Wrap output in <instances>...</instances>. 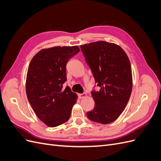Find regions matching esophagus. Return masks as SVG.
Instances as JSON below:
<instances>
[{"label": "esophagus", "instance_id": "esophagus-1", "mask_svg": "<svg viewBox=\"0 0 161 161\" xmlns=\"http://www.w3.org/2000/svg\"><path fill=\"white\" fill-rule=\"evenodd\" d=\"M87 96L86 93H82V94H79V97L80 99H83L85 97Z\"/></svg>", "mask_w": 161, "mask_h": 161}]
</instances>
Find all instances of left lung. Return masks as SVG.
Returning <instances> with one entry per match:
<instances>
[{"label": "left lung", "instance_id": "obj_1", "mask_svg": "<svg viewBox=\"0 0 161 161\" xmlns=\"http://www.w3.org/2000/svg\"><path fill=\"white\" fill-rule=\"evenodd\" d=\"M85 60L92 70L99 91H92L95 106L86 115L91 121L108 124L124 110L132 90L128 56L114 43L98 41L81 45Z\"/></svg>", "mask_w": 161, "mask_h": 161}]
</instances>
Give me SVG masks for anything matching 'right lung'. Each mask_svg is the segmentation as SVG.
<instances>
[{
    "label": "right lung",
    "instance_id": "add662e5",
    "mask_svg": "<svg viewBox=\"0 0 161 161\" xmlns=\"http://www.w3.org/2000/svg\"><path fill=\"white\" fill-rule=\"evenodd\" d=\"M80 52L74 46L45 48L33 57L26 77V94L37 118L48 127H56L69 119L78 96L66 80V64Z\"/></svg>",
    "mask_w": 161,
    "mask_h": 161
}]
</instances>
